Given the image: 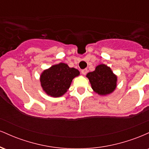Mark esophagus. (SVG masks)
Wrapping results in <instances>:
<instances>
[{
  "label": "esophagus",
  "mask_w": 149,
  "mask_h": 149,
  "mask_svg": "<svg viewBox=\"0 0 149 149\" xmlns=\"http://www.w3.org/2000/svg\"><path fill=\"white\" fill-rule=\"evenodd\" d=\"M88 69H83L81 71V73H82V74L83 75H86V73H88Z\"/></svg>",
  "instance_id": "obj_1"
}]
</instances>
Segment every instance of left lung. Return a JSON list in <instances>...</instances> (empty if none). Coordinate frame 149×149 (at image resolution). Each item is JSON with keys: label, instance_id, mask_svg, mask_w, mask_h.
<instances>
[{"label": "left lung", "instance_id": "obj_1", "mask_svg": "<svg viewBox=\"0 0 149 149\" xmlns=\"http://www.w3.org/2000/svg\"><path fill=\"white\" fill-rule=\"evenodd\" d=\"M93 91L101 96H106L113 92L117 87L118 77L107 65H98L95 70L86 75Z\"/></svg>", "mask_w": 149, "mask_h": 149}]
</instances>
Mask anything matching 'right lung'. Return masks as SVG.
<instances>
[{
    "mask_svg": "<svg viewBox=\"0 0 149 149\" xmlns=\"http://www.w3.org/2000/svg\"><path fill=\"white\" fill-rule=\"evenodd\" d=\"M79 75L78 69L61 62L42 71L40 76V85L47 95L60 97L68 91L73 78Z\"/></svg>",
    "mask_w": 149,
    "mask_h": 149,
    "instance_id": "1",
    "label": "right lung"
}]
</instances>
